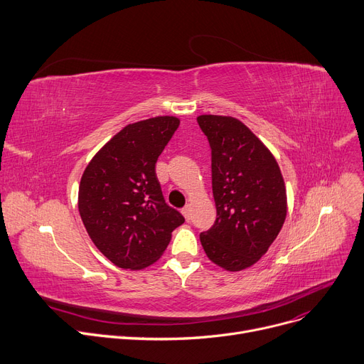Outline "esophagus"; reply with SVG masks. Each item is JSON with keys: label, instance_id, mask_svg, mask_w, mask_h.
I'll return each mask as SVG.
<instances>
[{"label": "esophagus", "instance_id": "obj_1", "mask_svg": "<svg viewBox=\"0 0 364 364\" xmlns=\"http://www.w3.org/2000/svg\"><path fill=\"white\" fill-rule=\"evenodd\" d=\"M181 213L184 215L186 221H190V208H188V206H184V208L181 209Z\"/></svg>", "mask_w": 364, "mask_h": 364}]
</instances>
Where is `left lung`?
Listing matches in <instances>:
<instances>
[{"label":"left lung","instance_id":"8db88e82","mask_svg":"<svg viewBox=\"0 0 364 364\" xmlns=\"http://www.w3.org/2000/svg\"><path fill=\"white\" fill-rule=\"evenodd\" d=\"M210 144L215 224L200 234L208 257L235 272L255 264L274 243L287 216L281 169L269 149L232 117L200 115Z\"/></svg>","mask_w":364,"mask_h":364}]
</instances>
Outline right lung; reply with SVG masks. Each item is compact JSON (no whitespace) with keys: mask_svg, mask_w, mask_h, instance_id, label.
Here are the masks:
<instances>
[{"mask_svg":"<svg viewBox=\"0 0 364 364\" xmlns=\"http://www.w3.org/2000/svg\"><path fill=\"white\" fill-rule=\"evenodd\" d=\"M176 117L126 126L93 156L79 187V212L100 252L124 269L159 259L184 216L165 203L155 164L178 129Z\"/></svg>","mask_w":364,"mask_h":364,"instance_id":"add662e5","label":"right lung"}]
</instances>
